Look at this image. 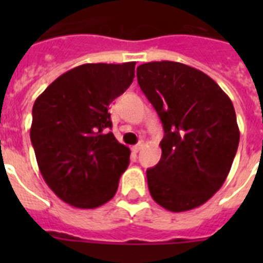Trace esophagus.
I'll use <instances>...</instances> for the list:
<instances>
[{"label":"esophagus","mask_w":263,"mask_h":263,"mask_svg":"<svg viewBox=\"0 0 263 263\" xmlns=\"http://www.w3.org/2000/svg\"><path fill=\"white\" fill-rule=\"evenodd\" d=\"M143 147V142H139V143H136L135 146H132L131 147V150H132V153H139L140 152V148Z\"/></svg>","instance_id":"esophagus-1"}]
</instances>
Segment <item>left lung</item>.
I'll use <instances>...</instances> for the list:
<instances>
[{
  "label": "left lung",
  "mask_w": 263,
  "mask_h": 263,
  "mask_svg": "<svg viewBox=\"0 0 263 263\" xmlns=\"http://www.w3.org/2000/svg\"><path fill=\"white\" fill-rule=\"evenodd\" d=\"M136 76L165 132L160 162L146 172L152 198L169 212L198 208L220 190L236 156L240 132L232 101L185 64L146 63Z\"/></svg>",
  "instance_id": "1"
}]
</instances>
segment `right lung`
<instances>
[{
  "label": "right lung",
  "mask_w": 263,
  "mask_h": 263,
  "mask_svg": "<svg viewBox=\"0 0 263 263\" xmlns=\"http://www.w3.org/2000/svg\"><path fill=\"white\" fill-rule=\"evenodd\" d=\"M135 64H83L35 101L30 136L39 171L73 208L95 209L110 200L129 165V148L107 132V109L131 86Z\"/></svg>",
  "instance_id": "1"
}]
</instances>
